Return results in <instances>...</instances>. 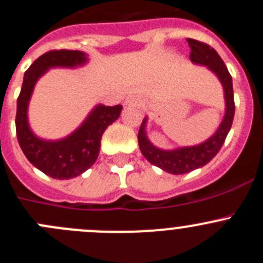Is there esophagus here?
Instances as JSON below:
<instances>
[{
  "mask_svg": "<svg viewBox=\"0 0 263 263\" xmlns=\"http://www.w3.org/2000/svg\"><path fill=\"white\" fill-rule=\"evenodd\" d=\"M126 103L128 106H140L141 101L137 98V97H129V98L126 101Z\"/></svg>",
  "mask_w": 263,
  "mask_h": 263,
  "instance_id": "obj_1",
  "label": "esophagus"
}]
</instances>
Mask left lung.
Wrapping results in <instances>:
<instances>
[{
	"mask_svg": "<svg viewBox=\"0 0 263 263\" xmlns=\"http://www.w3.org/2000/svg\"><path fill=\"white\" fill-rule=\"evenodd\" d=\"M187 43L191 49L190 60L195 64H200V65H205L210 68L219 77L220 82L223 84L224 96H226V115H224L223 122L217 128L216 134L210 137L207 141L199 144V145L178 148L174 151H162V149L153 146L145 135L146 119L143 120L140 129H139V135H137L141 153L151 164L161 167L165 172L172 173V174H184V173H189L208 164L223 146L227 135L232 127L233 117H235L233 85H232V77L224 61L212 47L203 42L187 39Z\"/></svg>",
	"mask_w": 263,
	"mask_h": 263,
	"instance_id": "left-lung-1",
	"label": "left lung"
}]
</instances>
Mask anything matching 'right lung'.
<instances>
[{
	"label": "right lung",
	"mask_w": 263,
	"mask_h": 263,
	"mask_svg": "<svg viewBox=\"0 0 263 263\" xmlns=\"http://www.w3.org/2000/svg\"><path fill=\"white\" fill-rule=\"evenodd\" d=\"M86 63L81 51L53 49L37 58L23 77L22 89L16 101V139L27 160L39 170L58 179L80 176L98 158L101 139L110 124L119 118L122 106L98 105L77 131L59 141L37 139L27 123V106L35 82L51 67H76Z\"/></svg>",
	"instance_id": "obj_1"
}]
</instances>
